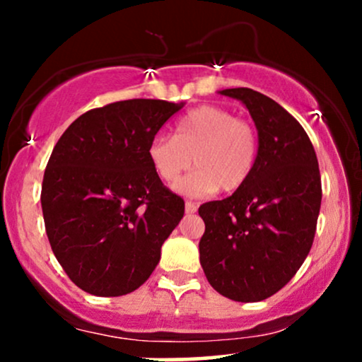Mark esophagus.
Wrapping results in <instances>:
<instances>
[{
  "instance_id": "obj_1",
  "label": "esophagus",
  "mask_w": 362,
  "mask_h": 362,
  "mask_svg": "<svg viewBox=\"0 0 362 362\" xmlns=\"http://www.w3.org/2000/svg\"><path fill=\"white\" fill-rule=\"evenodd\" d=\"M197 211V206H195V202L192 201H185V213L187 214H192Z\"/></svg>"
}]
</instances>
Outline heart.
I'll return each instance as SVG.
<instances>
[{
	"mask_svg": "<svg viewBox=\"0 0 362 362\" xmlns=\"http://www.w3.org/2000/svg\"><path fill=\"white\" fill-rule=\"evenodd\" d=\"M257 155L255 126L218 105L190 110L177 122L173 138L158 134L148 146L151 167L165 184H175L192 163L197 167L178 184V190L189 195L242 189L252 177Z\"/></svg>",
	"mask_w": 362,
	"mask_h": 362,
	"instance_id": "obj_1",
	"label": "heart"
}]
</instances>
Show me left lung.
Masks as SVG:
<instances>
[{
    "label": "left lung",
    "mask_w": 362,
    "mask_h": 362,
    "mask_svg": "<svg viewBox=\"0 0 362 362\" xmlns=\"http://www.w3.org/2000/svg\"><path fill=\"white\" fill-rule=\"evenodd\" d=\"M219 93L242 100L250 112L259 155L242 189L199 207L206 224L199 259L219 294L255 303L284 288L310 253L322 178L308 134L279 103L250 88Z\"/></svg>",
    "instance_id": "1"
}]
</instances>
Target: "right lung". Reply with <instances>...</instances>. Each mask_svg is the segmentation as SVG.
Instances as JSON below:
<instances>
[{
  "label": "right lung",
  "instance_id": "add662e5",
  "mask_svg": "<svg viewBox=\"0 0 362 362\" xmlns=\"http://www.w3.org/2000/svg\"><path fill=\"white\" fill-rule=\"evenodd\" d=\"M184 103L114 102L64 131L44 172L45 233L78 288L122 296L144 284L161 245L184 218L180 195L163 185L148 146Z\"/></svg>",
  "mask_w": 362,
  "mask_h": 362
}]
</instances>
